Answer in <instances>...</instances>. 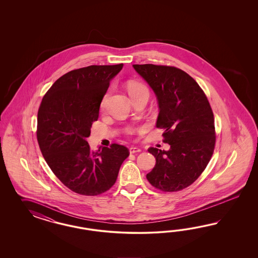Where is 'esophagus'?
I'll return each instance as SVG.
<instances>
[{
	"label": "esophagus",
	"mask_w": 258,
	"mask_h": 258,
	"mask_svg": "<svg viewBox=\"0 0 258 258\" xmlns=\"http://www.w3.org/2000/svg\"><path fill=\"white\" fill-rule=\"evenodd\" d=\"M141 149L137 147H131L130 148V152L133 154V153H137V152H140Z\"/></svg>",
	"instance_id": "1"
}]
</instances>
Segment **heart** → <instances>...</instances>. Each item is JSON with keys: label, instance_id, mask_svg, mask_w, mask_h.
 I'll list each match as a JSON object with an SVG mask.
<instances>
[{"label": "heart", "instance_id": "obj_1", "mask_svg": "<svg viewBox=\"0 0 258 258\" xmlns=\"http://www.w3.org/2000/svg\"><path fill=\"white\" fill-rule=\"evenodd\" d=\"M127 92L130 96L132 97V99L139 96L141 94H149V89L145 86L144 84H142L140 82H136V81H132L127 84ZM107 99H108V94H106L101 101V108L104 109L107 103Z\"/></svg>", "mask_w": 258, "mask_h": 258}]
</instances>
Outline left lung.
Wrapping results in <instances>:
<instances>
[{"label":"left lung","instance_id":"1","mask_svg":"<svg viewBox=\"0 0 258 258\" xmlns=\"http://www.w3.org/2000/svg\"><path fill=\"white\" fill-rule=\"evenodd\" d=\"M134 70L156 95V126L164 128L168 150L149 148L156 164L147 179L164 192L192 184L211 159L215 143L214 114L199 84L180 69L153 64H134Z\"/></svg>","mask_w":258,"mask_h":258}]
</instances>
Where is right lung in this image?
<instances>
[{
	"label": "right lung",
	"instance_id": "right-lung-1",
	"mask_svg": "<svg viewBox=\"0 0 258 258\" xmlns=\"http://www.w3.org/2000/svg\"><path fill=\"white\" fill-rule=\"evenodd\" d=\"M124 64L92 65L58 78L43 96L38 112L37 138L47 164L72 191L96 196L109 190L130 155L124 146L92 151L87 138L109 82Z\"/></svg>",
	"mask_w": 258,
	"mask_h": 258
}]
</instances>
